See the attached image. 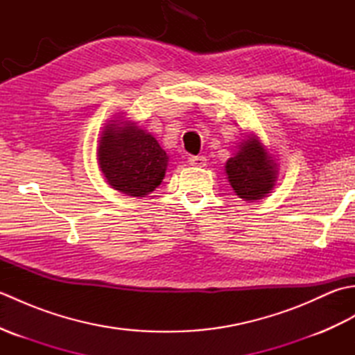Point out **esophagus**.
<instances>
[{"mask_svg":"<svg viewBox=\"0 0 355 355\" xmlns=\"http://www.w3.org/2000/svg\"><path fill=\"white\" fill-rule=\"evenodd\" d=\"M207 163V158L205 155H191L189 157V164L195 166V168H205Z\"/></svg>","mask_w":355,"mask_h":355,"instance_id":"esophagus-1","label":"esophagus"}]
</instances>
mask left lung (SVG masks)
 <instances>
[{"mask_svg": "<svg viewBox=\"0 0 355 355\" xmlns=\"http://www.w3.org/2000/svg\"><path fill=\"white\" fill-rule=\"evenodd\" d=\"M225 173L233 191L245 201L266 197L275 187L277 178L273 157L256 135L241 143L238 153L225 163Z\"/></svg>", "mask_w": 355, "mask_h": 355, "instance_id": "8db88e82", "label": "left lung"}]
</instances>
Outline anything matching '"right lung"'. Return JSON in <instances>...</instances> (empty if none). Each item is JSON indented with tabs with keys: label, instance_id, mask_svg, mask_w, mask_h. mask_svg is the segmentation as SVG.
<instances>
[{
	"label": "right lung",
	"instance_id": "1",
	"mask_svg": "<svg viewBox=\"0 0 355 355\" xmlns=\"http://www.w3.org/2000/svg\"><path fill=\"white\" fill-rule=\"evenodd\" d=\"M97 160L107 183L130 197H145L164 178L169 157L149 132L131 122L105 126Z\"/></svg>",
	"mask_w": 355,
	"mask_h": 355
}]
</instances>
